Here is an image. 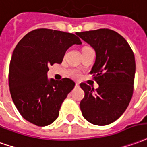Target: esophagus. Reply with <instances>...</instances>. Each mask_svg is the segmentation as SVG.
Segmentation results:
<instances>
[{"label": "esophagus", "instance_id": "34e87169", "mask_svg": "<svg viewBox=\"0 0 147 147\" xmlns=\"http://www.w3.org/2000/svg\"><path fill=\"white\" fill-rule=\"evenodd\" d=\"M79 86H80V84H78V83H76V87H77V88H78Z\"/></svg>", "mask_w": 147, "mask_h": 147}]
</instances>
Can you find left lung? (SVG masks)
I'll return each mask as SVG.
<instances>
[{
  "mask_svg": "<svg viewBox=\"0 0 147 147\" xmlns=\"http://www.w3.org/2000/svg\"><path fill=\"white\" fill-rule=\"evenodd\" d=\"M95 52L94 74L98 88L82 83L85 95L80 110L89 123L105 126L119 118L130 103L134 90L135 59L127 40L115 31L101 28L76 32Z\"/></svg>",
  "mask_w": 147,
  "mask_h": 147,
  "instance_id": "obj_1",
  "label": "left lung"
}]
</instances>
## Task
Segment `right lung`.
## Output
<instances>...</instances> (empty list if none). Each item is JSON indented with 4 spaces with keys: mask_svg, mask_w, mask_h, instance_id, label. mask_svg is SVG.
<instances>
[{
    "mask_svg": "<svg viewBox=\"0 0 147 147\" xmlns=\"http://www.w3.org/2000/svg\"><path fill=\"white\" fill-rule=\"evenodd\" d=\"M81 44L72 33L46 28L32 31L17 44L9 65V84L24 119L45 127L58 118L62 102L76 84L68 78L49 79V67L62 63L67 50Z\"/></svg>",
    "mask_w": 147,
    "mask_h": 147,
    "instance_id": "add662e5",
    "label": "right lung"
}]
</instances>
